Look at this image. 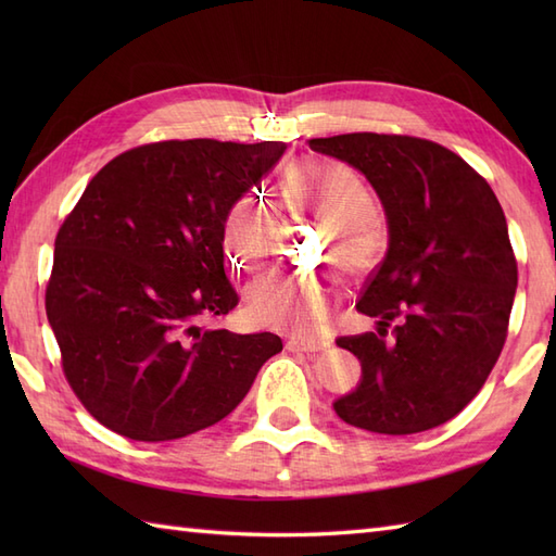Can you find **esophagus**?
Wrapping results in <instances>:
<instances>
[{"label":"esophagus","instance_id":"esophagus-1","mask_svg":"<svg viewBox=\"0 0 556 556\" xmlns=\"http://www.w3.org/2000/svg\"><path fill=\"white\" fill-rule=\"evenodd\" d=\"M329 344L320 339H289L287 349L289 351H299V353H320L325 351Z\"/></svg>","mask_w":556,"mask_h":556}]
</instances>
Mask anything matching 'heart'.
I'll use <instances>...</instances> for the list:
<instances>
[{"label": "heart", "mask_w": 556, "mask_h": 556, "mask_svg": "<svg viewBox=\"0 0 556 556\" xmlns=\"http://www.w3.org/2000/svg\"><path fill=\"white\" fill-rule=\"evenodd\" d=\"M289 203L325 219V255L344 271L370 263L380 227L368 205V188L358 172L341 162L305 157L291 162L281 176ZM275 239V215L267 200L243 193L224 215L222 243L236 269L255 271L265 265ZM245 313L257 325L296 327L301 334L320 332L332 317V296L317 279H260L245 293Z\"/></svg>", "instance_id": "obj_1"}]
</instances>
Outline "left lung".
<instances>
[{"instance_id": "left-lung-1", "label": "left lung", "mask_w": 556, "mask_h": 556, "mask_svg": "<svg viewBox=\"0 0 556 556\" xmlns=\"http://www.w3.org/2000/svg\"><path fill=\"white\" fill-rule=\"evenodd\" d=\"M308 146L363 172L389 222V251L356 303L377 332L337 339L363 365L337 416L380 434L437 428L473 401L509 332L518 267L500 200L425 138L341 134Z\"/></svg>"}]
</instances>
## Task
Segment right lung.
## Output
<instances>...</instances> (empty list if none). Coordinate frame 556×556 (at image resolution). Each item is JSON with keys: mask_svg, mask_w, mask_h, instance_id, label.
<instances>
[{"mask_svg": "<svg viewBox=\"0 0 556 556\" xmlns=\"http://www.w3.org/2000/svg\"><path fill=\"white\" fill-rule=\"evenodd\" d=\"M281 140H160L92 176L54 239L45 291L62 370L86 410L138 442H169L227 418L281 351L233 334L224 215L285 155Z\"/></svg>", "mask_w": 556, "mask_h": 556, "instance_id": "add662e5", "label": "right lung"}]
</instances>
